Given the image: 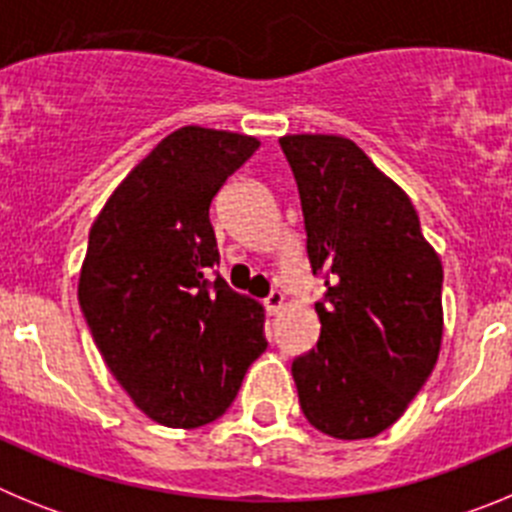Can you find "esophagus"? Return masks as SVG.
Listing matches in <instances>:
<instances>
[{
    "label": "esophagus",
    "mask_w": 512,
    "mask_h": 512,
    "mask_svg": "<svg viewBox=\"0 0 512 512\" xmlns=\"http://www.w3.org/2000/svg\"><path fill=\"white\" fill-rule=\"evenodd\" d=\"M264 305L266 310H269V315H279L284 307V295L282 292H271V295L264 300Z\"/></svg>",
    "instance_id": "esophagus-1"
}]
</instances>
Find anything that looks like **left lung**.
<instances>
[{"label":"left lung","mask_w":512,"mask_h":512,"mask_svg":"<svg viewBox=\"0 0 512 512\" xmlns=\"http://www.w3.org/2000/svg\"><path fill=\"white\" fill-rule=\"evenodd\" d=\"M323 274L318 346L292 361L300 408L343 441L387 431L431 377L443 336V266L413 202L354 140L279 138Z\"/></svg>","instance_id":"8db88e82"}]
</instances>
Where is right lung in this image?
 <instances>
[{
	"mask_svg": "<svg viewBox=\"0 0 512 512\" xmlns=\"http://www.w3.org/2000/svg\"><path fill=\"white\" fill-rule=\"evenodd\" d=\"M259 140L166 135L110 194L89 230L79 305L104 364L151 420L200 428L230 408L264 354V307L228 287L210 205Z\"/></svg>",
	"mask_w": 512,
	"mask_h": 512,
	"instance_id": "right-lung-1",
	"label": "right lung"
}]
</instances>
